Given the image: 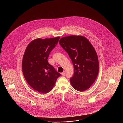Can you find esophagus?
<instances>
[{"instance_id":"1","label":"esophagus","mask_w":123,"mask_h":123,"mask_svg":"<svg viewBox=\"0 0 123 123\" xmlns=\"http://www.w3.org/2000/svg\"><path fill=\"white\" fill-rule=\"evenodd\" d=\"M61 75L62 76H64L65 75V71H63L62 73H61Z\"/></svg>"}]
</instances>
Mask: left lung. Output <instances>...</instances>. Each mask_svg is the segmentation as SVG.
I'll use <instances>...</instances> for the list:
<instances>
[{"instance_id":"1","label":"left lung","mask_w":123,"mask_h":123,"mask_svg":"<svg viewBox=\"0 0 123 123\" xmlns=\"http://www.w3.org/2000/svg\"><path fill=\"white\" fill-rule=\"evenodd\" d=\"M59 43L73 64L74 75L70 79L73 88L81 92L88 89L96 80L99 70L98 58L94 47L87 38L79 35L62 37Z\"/></svg>"}]
</instances>
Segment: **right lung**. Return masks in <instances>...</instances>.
I'll return each mask as SVG.
<instances>
[{
	"label": "right lung",
	"instance_id": "right-lung-1",
	"mask_svg": "<svg viewBox=\"0 0 123 123\" xmlns=\"http://www.w3.org/2000/svg\"><path fill=\"white\" fill-rule=\"evenodd\" d=\"M59 38L35 39L29 43L24 53L22 61L24 76L31 87L39 93L46 94L51 91L61 76L47 61Z\"/></svg>",
	"mask_w": 123,
	"mask_h": 123
}]
</instances>
